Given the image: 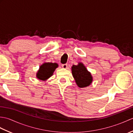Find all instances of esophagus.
Wrapping results in <instances>:
<instances>
[{
  "mask_svg": "<svg viewBox=\"0 0 133 133\" xmlns=\"http://www.w3.org/2000/svg\"><path fill=\"white\" fill-rule=\"evenodd\" d=\"M62 67H63V69H67V64H62Z\"/></svg>",
  "mask_w": 133,
  "mask_h": 133,
  "instance_id": "esophagus-1",
  "label": "esophagus"
}]
</instances>
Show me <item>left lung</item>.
<instances>
[{
	"instance_id": "left-lung-1",
	"label": "left lung",
	"mask_w": 133,
	"mask_h": 133,
	"mask_svg": "<svg viewBox=\"0 0 133 133\" xmlns=\"http://www.w3.org/2000/svg\"><path fill=\"white\" fill-rule=\"evenodd\" d=\"M72 74L76 83L79 87H86L91 83L92 78L83 63L73 65L71 67Z\"/></svg>"
}]
</instances>
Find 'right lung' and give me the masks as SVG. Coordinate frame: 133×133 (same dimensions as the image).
Segmentation results:
<instances>
[{
  "mask_svg": "<svg viewBox=\"0 0 133 133\" xmlns=\"http://www.w3.org/2000/svg\"><path fill=\"white\" fill-rule=\"evenodd\" d=\"M58 66V64L55 63H44L41 66L36 74V77L41 80H46L47 79L51 77L53 72Z\"/></svg>",
  "mask_w": 133,
  "mask_h": 133,
  "instance_id": "1",
  "label": "right lung"
}]
</instances>
